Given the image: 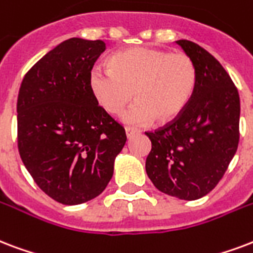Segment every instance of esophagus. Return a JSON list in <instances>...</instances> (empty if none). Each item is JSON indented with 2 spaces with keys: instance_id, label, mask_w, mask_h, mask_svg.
Returning <instances> with one entry per match:
<instances>
[{
  "instance_id": "obj_1",
  "label": "esophagus",
  "mask_w": 253,
  "mask_h": 253,
  "mask_svg": "<svg viewBox=\"0 0 253 253\" xmlns=\"http://www.w3.org/2000/svg\"><path fill=\"white\" fill-rule=\"evenodd\" d=\"M136 132H139V130H138V128H135V127H130V126L126 127V135H127V136H131V135L136 134Z\"/></svg>"
}]
</instances>
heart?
Listing matches in <instances>:
<instances>
[{
	"label": "heart",
	"mask_w": 253,
	"mask_h": 253,
	"mask_svg": "<svg viewBox=\"0 0 253 253\" xmlns=\"http://www.w3.org/2000/svg\"><path fill=\"white\" fill-rule=\"evenodd\" d=\"M109 70L94 67L88 87L95 101L110 114H119L132 99L125 121L144 125L171 122L186 110L198 82L194 61L184 53L136 46L115 53Z\"/></svg>",
	"instance_id": "b5f03b06"
}]
</instances>
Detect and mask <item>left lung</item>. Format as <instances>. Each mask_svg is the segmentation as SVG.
Wrapping results in <instances>:
<instances>
[{
    "instance_id": "8db88e82",
    "label": "left lung",
    "mask_w": 253,
    "mask_h": 253,
    "mask_svg": "<svg viewBox=\"0 0 253 253\" xmlns=\"http://www.w3.org/2000/svg\"><path fill=\"white\" fill-rule=\"evenodd\" d=\"M176 43L195 63L196 88L178 118L146 132V172L162 192L195 200L216 187L238 150L240 98L216 58L195 42Z\"/></svg>"
}]
</instances>
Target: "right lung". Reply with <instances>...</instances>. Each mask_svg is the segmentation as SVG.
Segmentation results:
<instances>
[{"label": "right lung", "instance_id": "add662e5", "mask_svg": "<svg viewBox=\"0 0 253 253\" xmlns=\"http://www.w3.org/2000/svg\"><path fill=\"white\" fill-rule=\"evenodd\" d=\"M106 49L70 38L25 74L17 99V140L37 186L58 203L94 199L109 184L125 127L98 105L88 74Z\"/></svg>", "mask_w": 253, "mask_h": 253}]
</instances>
